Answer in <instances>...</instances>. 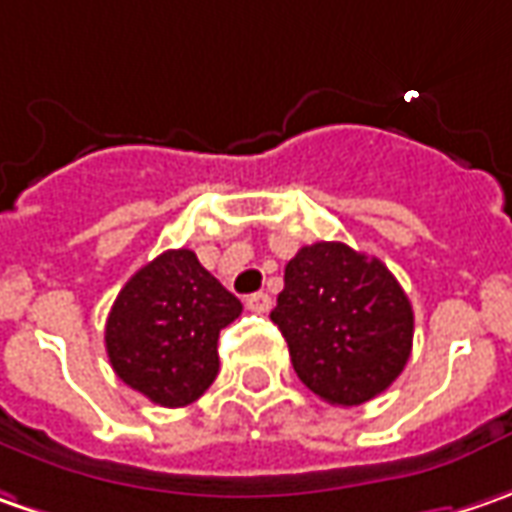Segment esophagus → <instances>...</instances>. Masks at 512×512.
Returning a JSON list of instances; mask_svg holds the SVG:
<instances>
[{"label":"esophagus","mask_w":512,"mask_h":512,"mask_svg":"<svg viewBox=\"0 0 512 512\" xmlns=\"http://www.w3.org/2000/svg\"><path fill=\"white\" fill-rule=\"evenodd\" d=\"M246 309H249V312H257V315H263V312H269V309H272V298H269L266 292H255V295H249V298H246Z\"/></svg>","instance_id":"34e87169"}]
</instances>
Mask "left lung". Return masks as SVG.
<instances>
[{
  "label": "left lung",
  "instance_id": "8db88e82",
  "mask_svg": "<svg viewBox=\"0 0 512 512\" xmlns=\"http://www.w3.org/2000/svg\"><path fill=\"white\" fill-rule=\"evenodd\" d=\"M298 378L332 407H358L404 372L412 306L378 257L312 243L286 263L272 309Z\"/></svg>",
  "mask_w": 512,
  "mask_h": 512
}]
</instances>
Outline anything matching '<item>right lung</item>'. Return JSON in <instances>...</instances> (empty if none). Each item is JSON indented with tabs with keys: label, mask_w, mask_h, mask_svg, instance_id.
<instances>
[{
	"label": "right lung",
	"mask_w": 512,
	"mask_h": 512,
	"mask_svg": "<svg viewBox=\"0 0 512 512\" xmlns=\"http://www.w3.org/2000/svg\"><path fill=\"white\" fill-rule=\"evenodd\" d=\"M243 303L209 275L191 249H168L120 289L105 349L117 378L160 407H186L212 387L220 369V329Z\"/></svg>",
	"instance_id": "obj_1"
}]
</instances>
